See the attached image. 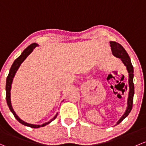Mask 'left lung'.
Instances as JSON below:
<instances>
[{
  "mask_svg": "<svg viewBox=\"0 0 146 146\" xmlns=\"http://www.w3.org/2000/svg\"><path fill=\"white\" fill-rule=\"evenodd\" d=\"M110 47H111L112 53L115 56L121 59V60L122 61V62L124 63V64L127 67V69L129 73V91L128 100H127V108L125 113L122 115V117L117 122V125H118L126 117L128 116V115L129 114L131 109H132L133 99H134V81H133V78H134V68H133V66L131 64V59H130L129 56L128 54L126 52L125 48L120 44L114 42V41H110Z\"/></svg>",
  "mask_w": 146,
  "mask_h": 146,
  "instance_id": "left-lung-1",
  "label": "left lung"
}]
</instances>
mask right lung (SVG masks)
I'll use <instances>...</instances> for the list:
<instances>
[{
	"mask_svg": "<svg viewBox=\"0 0 146 146\" xmlns=\"http://www.w3.org/2000/svg\"><path fill=\"white\" fill-rule=\"evenodd\" d=\"M38 44L32 43L31 45L28 46V47H27V48H26L25 50L23 51V52L21 53V54L20 55V56H19L17 59H15V61H14V63L12 64L11 68H10V72H9L8 76H7V80H6V87H5V89H6V101H7V106H8L10 111H11L12 113V114L14 115V116H15V117L16 118L17 120L19 121L21 124H22V125H24L25 126H28V127H31V128H39V127H44V126L47 125V124L50 123V122H51L52 120H54V119L56 117V116H57V114H56V115L54 117L53 119H52L50 122H46V123L42 124V125H32V124H29V123H27V122H24L23 120H21L20 118L17 115V114L15 113V112L14 111L13 108H12V105H11V101H10V90H11V85H12V80H13V78L15 77V73H16L17 70H18L19 67L20 66L21 63L25 60L26 58H27V56H28L32 52V51L33 50V49L36 48V47H38Z\"/></svg>",
	"mask_w": 146,
	"mask_h": 146,
	"instance_id": "1",
	"label": "right lung"
}]
</instances>
